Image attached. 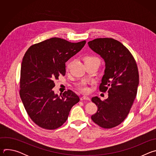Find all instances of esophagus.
I'll return each instance as SVG.
<instances>
[{"label":"esophagus","instance_id":"obj_1","mask_svg":"<svg viewBox=\"0 0 156 156\" xmlns=\"http://www.w3.org/2000/svg\"><path fill=\"white\" fill-rule=\"evenodd\" d=\"M81 101H83V100H87V101H90V98L87 97V96H83L81 98Z\"/></svg>","mask_w":156,"mask_h":156}]
</instances>
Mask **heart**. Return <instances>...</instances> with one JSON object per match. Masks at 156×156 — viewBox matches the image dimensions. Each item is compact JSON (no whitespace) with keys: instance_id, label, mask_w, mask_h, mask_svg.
<instances>
[{"instance_id":"heart-1","label":"heart","mask_w":156,"mask_h":156,"mask_svg":"<svg viewBox=\"0 0 156 156\" xmlns=\"http://www.w3.org/2000/svg\"><path fill=\"white\" fill-rule=\"evenodd\" d=\"M91 60H98L97 58H96L95 57L93 56H86L84 58V62H87V61H91ZM78 88L80 91H81L82 92L84 93H87L89 91V88L86 84V83L85 82H82L80 83V84H78L77 86Z\"/></svg>"}]
</instances>
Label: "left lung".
Segmentation results:
<instances>
[{"instance_id": "1", "label": "left lung", "mask_w": 156, "mask_h": 156, "mask_svg": "<svg viewBox=\"0 0 156 156\" xmlns=\"http://www.w3.org/2000/svg\"><path fill=\"white\" fill-rule=\"evenodd\" d=\"M88 45L105 61L99 90L108 93L104 101L97 96L91 99L98 106L91 119L103 128H112L124 121L136 98L139 84L137 64L129 50L113 38H97L88 42Z\"/></svg>"}]
</instances>
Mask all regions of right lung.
Returning <instances> with one entry per match:
<instances>
[{
  "label": "right lung",
  "mask_w": 156,
  "mask_h": 156,
  "mask_svg": "<svg viewBox=\"0 0 156 156\" xmlns=\"http://www.w3.org/2000/svg\"><path fill=\"white\" fill-rule=\"evenodd\" d=\"M86 41L71 42L59 37L33 44L21 63L20 96L32 121L41 128L55 129L68 119L72 107L80 101L72 91L60 96L52 88L55 80L65 75V62L84 47Z\"/></svg>",
  "instance_id": "obj_1"
}]
</instances>
